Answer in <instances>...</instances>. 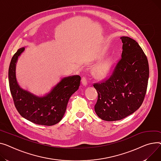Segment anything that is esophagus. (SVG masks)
<instances>
[{"mask_svg":"<svg viewBox=\"0 0 161 161\" xmlns=\"http://www.w3.org/2000/svg\"><path fill=\"white\" fill-rule=\"evenodd\" d=\"M81 82H82V84L84 85V86H86L87 85V83H88V79L86 78V77H83L81 79Z\"/></svg>","mask_w":161,"mask_h":161,"instance_id":"esophagus-1","label":"esophagus"}]
</instances>
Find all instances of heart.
I'll return each mask as SVG.
<instances>
[{
	"label": "heart",
	"mask_w": 161,
	"mask_h": 161,
	"mask_svg": "<svg viewBox=\"0 0 161 161\" xmlns=\"http://www.w3.org/2000/svg\"><path fill=\"white\" fill-rule=\"evenodd\" d=\"M113 65V61L108 58L103 60L92 69V73L95 76L99 79L105 77L110 73Z\"/></svg>",
	"instance_id": "b5f03b06"
}]
</instances>
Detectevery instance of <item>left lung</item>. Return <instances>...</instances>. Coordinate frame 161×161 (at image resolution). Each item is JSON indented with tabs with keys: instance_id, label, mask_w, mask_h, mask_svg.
<instances>
[{
	"instance_id": "left-lung-1",
	"label": "left lung",
	"mask_w": 161,
	"mask_h": 161,
	"mask_svg": "<svg viewBox=\"0 0 161 161\" xmlns=\"http://www.w3.org/2000/svg\"><path fill=\"white\" fill-rule=\"evenodd\" d=\"M121 58L110 77L93 84L98 93L95 111L103 120H120L133 114L142 104L147 87L149 64L138 43L121 37Z\"/></svg>"
}]
</instances>
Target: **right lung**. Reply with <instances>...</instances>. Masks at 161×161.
Wrapping results in <instances>:
<instances>
[{
  "instance_id": "1",
  "label": "right lung",
  "mask_w": 161,
  "mask_h": 161,
  "mask_svg": "<svg viewBox=\"0 0 161 161\" xmlns=\"http://www.w3.org/2000/svg\"><path fill=\"white\" fill-rule=\"evenodd\" d=\"M25 47L18 49L9 64L8 79L10 92L16 109L20 115L34 124L46 126L55 125L62 119L68 101L80 86V77H65L43 97H37L19 86L15 77L18 57Z\"/></svg>"
}]
</instances>
